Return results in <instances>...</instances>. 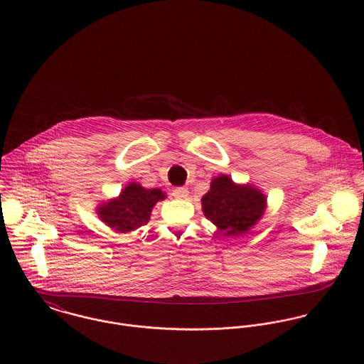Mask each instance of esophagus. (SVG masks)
<instances>
[{
  "instance_id": "1",
  "label": "esophagus",
  "mask_w": 364,
  "mask_h": 364,
  "mask_svg": "<svg viewBox=\"0 0 364 364\" xmlns=\"http://www.w3.org/2000/svg\"><path fill=\"white\" fill-rule=\"evenodd\" d=\"M172 196L182 200V199H186L189 196V191L186 188H183V186H178V188H175L172 191Z\"/></svg>"
}]
</instances>
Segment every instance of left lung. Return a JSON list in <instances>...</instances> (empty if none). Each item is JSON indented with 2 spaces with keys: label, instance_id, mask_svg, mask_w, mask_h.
Listing matches in <instances>:
<instances>
[{
  "label": "left lung",
  "instance_id": "1",
  "mask_svg": "<svg viewBox=\"0 0 364 364\" xmlns=\"http://www.w3.org/2000/svg\"><path fill=\"white\" fill-rule=\"evenodd\" d=\"M203 213L224 235H240L252 228L266 208V196L251 185H237L227 175L214 178L202 198Z\"/></svg>",
  "mask_w": 364,
  "mask_h": 364
}]
</instances>
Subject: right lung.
I'll use <instances>...</instances> for the list:
<instances>
[{"label":"right lung","instance_id":"1","mask_svg":"<svg viewBox=\"0 0 364 364\" xmlns=\"http://www.w3.org/2000/svg\"><path fill=\"white\" fill-rule=\"evenodd\" d=\"M161 189H146L140 183H129L116 199L102 203L97 208L106 225L119 232H129L146 225L156 202L164 200Z\"/></svg>","mask_w":364,"mask_h":364}]
</instances>
